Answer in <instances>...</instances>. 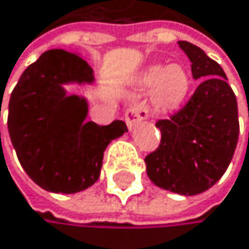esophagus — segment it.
Returning <instances> with one entry per match:
<instances>
[{
    "label": "esophagus",
    "instance_id": "esophagus-1",
    "mask_svg": "<svg viewBox=\"0 0 249 249\" xmlns=\"http://www.w3.org/2000/svg\"><path fill=\"white\" fill-rule=\"evenodd\" d=\"M149 115V110H148V106L143 104V103H137V104H133L130 108H127L125 112V122L130 130H133L137 124L142 122L143 119H146Z\"/></svg>",
    "mask_w": 249,
    "mask_h": 249
}]
</instances>
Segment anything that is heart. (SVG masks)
I'll return each mask as SVG.
<instances>
[{"label": "heart", "instance_id": "obj_1", "mask_svg": "<svg viewBox=\"0 0 249 249\" xmlns=\"http://www.w3.org/2000/svg\"><path fill=\"white\" fill-rule=\"evenodd\" d=\"M141 81L145 90H154V104L163 112L181 106L191 88V77L181 65L151 66Z\"/></svg>", "mask_w": 249, "mask_h": 249}]
</instances>
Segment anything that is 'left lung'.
<instances>
[{"label": "left lung", "instance_id": "1", "mask_svg": "<svg viewBox=\"0 0 249 249\" xmlns=\"http://www.w3.org/2000/svg\"><path fill=\"white\" fill-rule=\"evenodd\" d=\"M192 62L194 78H204L189 101L168 119H159V146L145 157L156 186L196 195L216 183L233 159L239 139L236 95L219 63L196 45L178 42Z\"/></svg>", "mask_w": 249, "mask_h": 249}]
</instances>
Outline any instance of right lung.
I'll use <instances>...</instances> for the list:
<instances>
[{
  "instance_id": "add662e5",
  "label": "right lung",
  "mask_w": 249,
  "mask_h": 249,
  "mask_svg": "<svg viewBox=\"0 0 249 249\" xmlns=\"http://www.w3.org/2000/svg\"><path fill=\"white\" fill-rule=\"evenodd\" d=\"M93 80L89 63L74 53L50 50L19 78L9 101V134L24 171L37 186L54 194L90 187L103 166L107 145L127 133V124L98 125L88 104L68 96L62 84Z\"/></svg>"
}]
</instances>
